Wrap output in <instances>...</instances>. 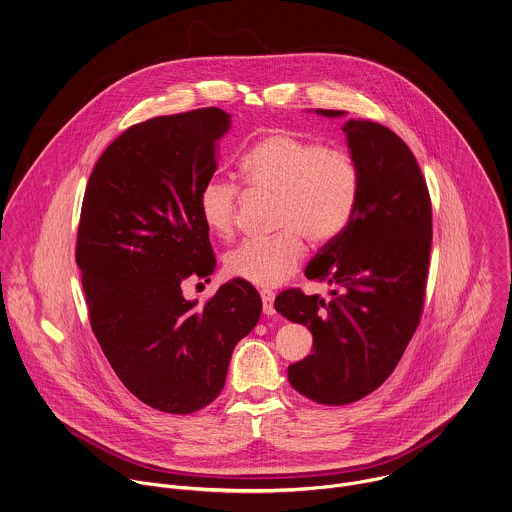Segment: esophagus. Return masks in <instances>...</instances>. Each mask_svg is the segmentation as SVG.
<instances>
[{
  "label": "esophagus",
  "instance_id": "34e87169",
  "mask_svg": "<svg viewBox=\"0 0 512 512\" xmlns=\"http://www.w3.org/2000/svg\"><path fill=\"white\" fill-rule=\"evenodd\" d=\"M261 300H263V312L267 316H273L275 314V304H273L275 294L271 290H261Z\"/></svg>",
  "mask_w": 512,
  "mask_h": 512
}]
</instances>
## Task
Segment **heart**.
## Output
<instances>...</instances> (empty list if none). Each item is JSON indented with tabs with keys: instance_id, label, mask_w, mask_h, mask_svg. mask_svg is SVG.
<instances>
[{
	"instance_id": "b5f03b06",
	"label": "heart",
	"mask_w": 512,
	"mask_h": 512,
	"mask_svg": "<svg viewBox=\"0 0 512 512\" xmlns=\"http://www.w3.org/2000/svg\"><path fill=\"white\" fill-rule=\"evenodd\" d=\"M239 172L249 190L275 196L273 237L247 239L226 255L233 279L273 288L302 263L306 245H326L349 226L361 190L357 159L341 147H324L292 131H271L241 157ZM239 188L212 178L198 196L200 218L218 237L235 229Z\"/></svg>"
}]
</instances>
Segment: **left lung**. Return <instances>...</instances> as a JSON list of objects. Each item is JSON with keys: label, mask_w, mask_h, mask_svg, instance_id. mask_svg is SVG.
I'll return each mask as SVG.
<instances>
[{"label": "left lung", "mask_w": 512, "mask_h": 512, "mask_svg": "<svg viewBox=\"0 0 512 512\" xmlns=\"http://www.w3.org/2000/svg\"><path fill=\"white\" fill-rule=\"evenodd\" d=\"M343 133L361 171L359 202L349 226L304 271L336 286L332 300L298 288L275 298L277 312L314 338L312 355L288 367V381L328 406L367 397L395 371L422 316L432 247V202L408 145L367 119H349Z\"/></svg>", "instance_id": "1"}]
</instances>
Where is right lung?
Here are the masks:
<instances>
[{
	"label": "right lung",
	"mask_w": 512,
	"mask_h": 512,
	"mask_svg": "<svg viewBox=\"0 0 512 512\" xmlns=\"http://www.w3.org/2000/svg\"><path fill=\"white\" fill-rule=\"evenodd\" d=\"M229 125L220 108L131 125L98 159L82 202L76 265L94 336L127 391L161 412L190 414L222 393L233 347L263 308L239 279L204 306L180 288L216 269L198 196Z\"/></svg>",
	"instance_id": "right-lung-1"
}]
</instances>
